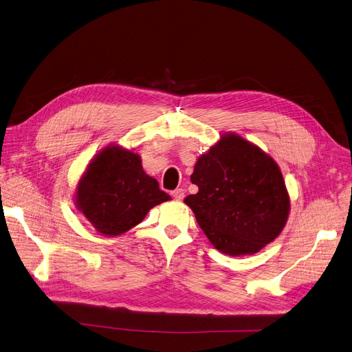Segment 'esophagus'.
Listing matches in <instances>:
<instances>
[{
  "label": "esophagus",
  "mask_w": 352,
  "mask_h": 352,
  "mask_svg": "<svg viewBox=\"0 0 352 352\" xmlns=\"http://www.w3.org/2000/svg\"><path fill=\"white\" fill-rule=\"evenodd\" d=\"M172 196L176 200H182L183 197H185V190H183V189H176V190L172 192Z\"/></svg>",
  "instance_id": "obj_1"
}]
</instances>
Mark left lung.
<instances>
[{
    "mask_svg": "<svg viewBox=\"0 0 352 352\" xmlns=\"http://www.w3.org/2000/svg\"><path fill=\"white\" fill-rule=\"evenodd\" d=\"M190 180L199 192L185 204L223 254H255L287 223L289 196L278 164L236 135L222 136L200 156Z\"/></svg>",
    "mask_w": 352,
    "mask_h": 352,
    "instance_id": "1",
    "label": "left lung"
}]
</instances>
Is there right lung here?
Masks as SVG:
<instances>
[{
	"label": "right lung",
	"mask_w": 352,
	"mask_h": 352,
	"mask_svg": "<svg viewBox=\"0 0 352 352\" xmlns=\"http://www.w3.org/2000/svg\"><path fill=\"white\" fill-rule=\"evenodd\" d=\"M166 200L170 196L144 173L140 156L119 146H109L96 156L76 195L78 210L104 236L122 235Z\"/></svg>",
	"instance_id": "right-lung-1"
}]
</instances>
